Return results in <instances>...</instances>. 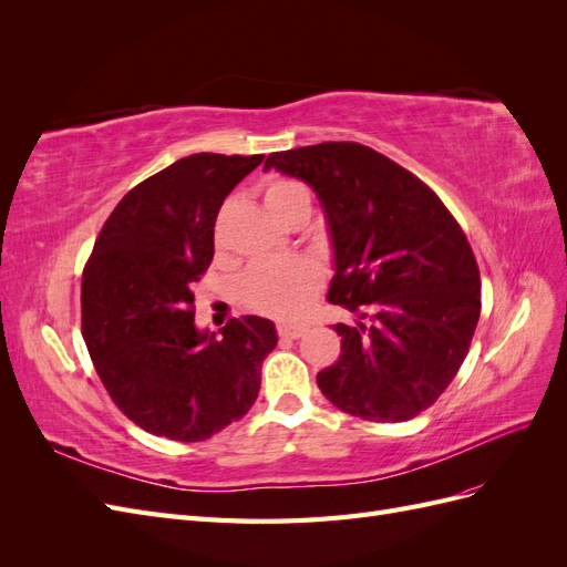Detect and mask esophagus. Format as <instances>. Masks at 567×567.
<instances>
[{"label":"esophagus","mask_w":567,"mask_h":567,"mask_svg":"<svg viewBox=\"0 0 567 567\" xmlns=\"http://www.w3.org/2000/svg\"><path fill=\"white\" fill-rule=\"evenodd\" d=\"M277 331H279L281 338L296 340V338H300V336H305L307 331H310V326H307V323H286V321H281L277 326Z\"/></svg>","instance_id":"1"}]
</instances>
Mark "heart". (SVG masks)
I'll use <instances>...</instances> for the list:
<instances>
[{"instance_id":"heart-1","label":"heart","mask_w":567,"mask_h":567,"mask_svg":"<svg viewBox=\"0 0 567 567\" xmlns=\"http://www.w3.org/2000/svg\"><path fill=\"white\" fill-rule=\"evenodd\" d=\"M307 194L298 182L274 179L265 188V203L274 213L284 203ZM323 284V274L317 262L307 257H290V260L277 262H257L246 271L241 279V300L252 310L290 319L307 310Z\"/></svg>"}]
</instances>
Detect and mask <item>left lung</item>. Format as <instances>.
Segmentation results:
<instances>
[{
	"instance_id": "obj_1",
	"label": "left lung",
	"mask_w": 567,
	"mask_h": 567,
	"mask_svg": "<svg viewBox=\"0 0 567 567\" xmlns=\"http://www.w3.org/2000/svg\"><path fill=\"white\" fill-rule=\"evenodd\" d=\"M315 188L333 246L329 302L340 357L317 373L338 409L364 421L419 416L447 390L480 319V271L452 213L402 165L354 142L269 153L265 169Z\"/></svg>"
}]
</instances>
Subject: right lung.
Wrapping results in <instances>:
<instances>
[{
	"label": "right lung",
	"instance_id": "add662e5",
	"mask_svg": "<svg viewBox=\"0 0 567 567\" xmlns=\"http://www.w3.org/2000/svg\"><path fill=\"white\" fill-rule=\"evenodd\" d=\"M265 156L196 153L136 184L101 229L82 271V336L111 400L146 433L200 442L248 414L269 319L200 331L192 288L215 255V219Z\"/></svg>",
	"mask_w": 567,
	"mask_h": 567
}]
</instances>
